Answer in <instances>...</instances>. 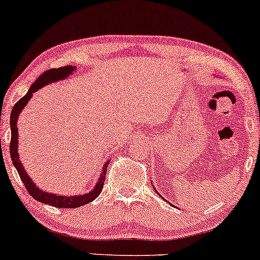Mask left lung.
<instances>
[{"mask_svg": "<svg viewBox=\"0 0 260 260\" xmlns=\"http://www.w3.org/2000/svg\"><path fill=\"white\" fill-rule=\"evenodd\" d=\"M152 187H154V186H152ZM154 190H155V191H156V193H157V194H158V191H157V190H156V189H155V187H154ZM158 195H159V197H161V194H158ZM161 198H162V197H161Z\"/></svg>", "mask_w": 260, "mask_h": 260, "instance_id": "1", "label": "left lung"}]
</instances>
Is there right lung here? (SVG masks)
<instances>
[{
  "label": "right lung",
  "mask_w": 260,
  "mask_h": 260,
  "mask_svg": "<svg viewBox=\"0 0 260 260\" xmlns=\"http://www.w3.org/2000/svg\"><path fill=\"white\" fill-rule=\"evenodd\" d=\"M74 71H76V66H63L60 67V69H52L46 71L41 74L40 77L35 80L33 83L29 90L26 93L24 97L20 99L19 102L14 105V108L10 112V130H12V140H10V156H12L13 165L15 167L17 173L24 183V187L27 188L28 193H29L31 197H33L37 201L44 202V204H47L49 206H54V207L58 208H77L80 207V206H84L88 204V202L93 201L95 198H98V195L102 193L103 186H104L105 181V174L106 169H108V166L110 163L109 161L105 162V165L103 166L102 172L99 173V179L97 183L92 187V190L88 191V193L85 194H79V195H69V197H65V195H59L54 193H48V191H45L39 188L37 184L34 183V181L31 180V177L28 175L26 170H24V167L20 161V155H19V130H17V119H19L20 113L23 111V109L26 108L27 103L30 101V98L33 97L34 92L40 90L41 87L46 86V85L56 83L59 80L67 79L71 74H72Z\"/></svg>",
  "instance_id": "right-lung-1"
}]
</instances>
